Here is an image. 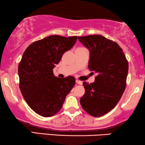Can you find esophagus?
Returning <instances> with one entry per match:
<instances>
[{
    "mask_svg": "<svg viewBox=\"0 0 145 145\" xmlns=\"http://www.w3.org/2000/svg\"><path fill=\"white\" fill-rule=\"evenodd\" d=\"M76 82L77 83V84H80V85H82V81H80V80H76Z\"/></svg>",
    "mask_w": 145,
    "mask_h": 145,
    "instance_id": "1",
    "label": "esophagus"
}]
</instances>
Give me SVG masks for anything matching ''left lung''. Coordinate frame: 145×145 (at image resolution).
<instances>
[{"instance_id": "1", "label": "left lung", "mask_w": 145, "mask_h": 145, "mask_svg": "<svg viewBox=\"0 0 145 145\" xmlns=\"http://www.w3.org/2000/svg\"><path fill=\"white\" fill-rule=\"evenodd\" d=\"M78 40L90 50L88 68L97 74L95 82H83L85 93L80 104L90 116H103L116 107L124 92L128 62L121 47L101 35Z\"/></svg>"}]
</instances>
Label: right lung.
<instances>
[{"mask_svg": "<svg viewBox=\"0 0 145 145\" xmlns=\"http://www.w3.org/2000/svg\"><path fill=\"white\" fill-rule=\"evenodd\" d=\"M77 38L48 36L32 43L23 54L18 66L20 88L29 107L40 116L51 117L59 112L74 86V77H55L53 69Z\"/></svg>", "mask_w": 145, "mask_h": 145, "instance_id": "obj_1", "label": "right lung"}]
</instances>
